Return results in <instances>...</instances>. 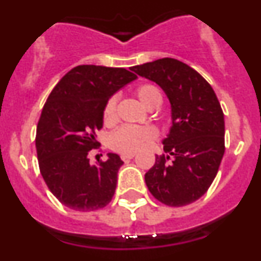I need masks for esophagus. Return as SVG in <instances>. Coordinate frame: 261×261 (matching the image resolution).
<instances>
[{
  "label": "esophagus",
  "instance_id": "34e87169",
  "mask_svg": "<svg viewBox=\"0 0 261 261\" xmlns=\"http://www.w3.org/2000/svg\"><path fill=\"white\" fill-rule=\"evenodd\" d=\"M134 156H135V152H125V154H121V159H122L123 162L133 159Z\"/></svg>",
  "mask_w": 261,
  "mask_h": 261
}]
</instances>
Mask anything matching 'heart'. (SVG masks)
Segmentation results:
<instances>
[{
    "instance_id": "heart-1",
    "label": "heart",
    "mask_w": 261,
    "mask_h": 261,
    "mask_svg": "<svg viewBox=\"0 0 261 261\" xmlns=\"http://www.w3.org/2000/svg\"><path fill=\"white\" fill-rule=\"evenodd\" d=\"M136 96L147 110L162 103V93L152 84H143L136 89ZM116 120V98L111 97L103 109V121L112 123ZM155 133L151 128L122 126L111 136V145L120 152H136L146 143L154 140Z\"/></svg>"
}]
</instances>
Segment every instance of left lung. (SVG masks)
I'll return each mask as SVG.
<instances>
[{
    "label": "left lung",
    "mask_w": 261,
    "mask_h": 261,
    "mask_svg": "<svg viewBox=\"0 0 261 261\" xmlns=\"http://www.w3.org/2000/svg\"><path fill=\"white\" fill-rule=\"evenodd\" d=\"M131 70L155 82L172 109V126L163 140L169 155L155 156L145 174L147 188L167 206L192 203L210 188L225 154V120L217 96L197 70L173 58Z\"/></svg>",
    "instance_id": "8db88e82"
}]
</instances>
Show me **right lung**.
<instances>
[{
    "label": "right lung",
    "instance_id": "1",
    "mask_svg": "<svg viewBox=\"0 0 261 261\" xmlns=\"http://www.w3.org/2000/svg\"><path fill=\"white\" fill-rule=\"evenodd\" d=\"M135 80L125 68L78 65L49 94L36 127V152L46 186L68 208L96 211L111 202L123 162L109 152L106 162L91 165L88 152L98 146L96 131L110 97Z\"/></svg>",
    "mask_w": 261,
    "mask_h": 261
}]
</instances>
